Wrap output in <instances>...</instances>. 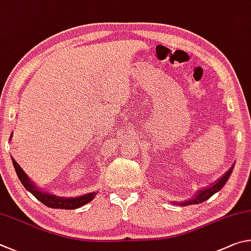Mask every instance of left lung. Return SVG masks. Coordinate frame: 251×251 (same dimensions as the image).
Here are the masks:
<instances>
[{
    "mask_svg": "<svg viewBox=\"0 0 251 251\" xmlns=\"http://www.w3.org/2000/svg\"><path fill=\"white\" fill-rule=\"evenodd\" d=\"M232 169H234V165H232L231 168L228 170L227 172L224 174L216 183H214L213 185H210L208 187L204 188V190L200 191L196 194V196L193 197L192 200L187 201H183V203H179V205L186 206V205H193V204H200V203H203V201H205L206 200H208L209 197H212L215 194V193H217L218 191L222 190L223 186L225 185V183L228 181V178H229Z\"/></svg>",
    "mask_w": 251,
    "mask_h": 251,
    "instance_id": "left-lung-1",
    "label": "left lung"
}]
</instances>
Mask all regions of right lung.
<instances>
[{
	"instance_id": "add662e5",
	"label": "right lung",
	"mask_w": 251,
	"mask_h": 251,
	"mask_svg": "<svg viewBox=\"0 0 251 251\" xmlns=\"http://www.w3.org/2000/svg\"><path fill=\"white\" fill-rule=\"evenodd\" d=\"M12 162H13V165H14L17 176H19L21 183L23 184V186L29 193H32V194L36 197L39 201H42L44 205L48 206V207L61 208V209H76L78 207H80V206H83L87 203H89L90 201L95 199V196L97 194V192H92V193H89V194L74 197V199H64V197L55 196L52 194H50V193H44L34 185L33 182L30 181L27 175L24 173V171L21 169V166L16 163L13 157H12Z\"/></svg>"
}]
</instances>
